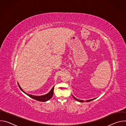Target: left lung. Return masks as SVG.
<instances>
[{
	"mask_svg": "<svg viewBox=\"0 0 126 126\" xmlns=\"http://www.w3.org/2000/svg\"><path fill=\"white\" fill-rule=\"evenodd\" d=\"M73 98L76 100H77V101H79V102H84V101L83 100H79V99H77V98H76L75 97H74L73 96ZM96 98H94V99H91V100H87L86 101H87V102H90V101H92V100H94V99H95Z\"/></svg>",
	"mask_w": 126,
	"mask_h": 126,
	"instance_id": "8db88e82",
	"label": "left lung"
}]
</instances>
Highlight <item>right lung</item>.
Wrapping results in <instances>:
<instances>
[{"mask_svg": "<svg viewBox=\"0 0 126 126\" xmlns=\"http://www.w3.org/2000/svg\"><path fill=\"white\" fill-rule=\"evenodd\" d=\"M20 89L21 90L25 93L23 90L21 89V88L20 87V86L19 85V84H18ZM54 86L52 89L51 90V91L47 94L45 95H43V96H33V95H29V94H26H26H27L28 96H29L30 97L32 98V99H34V100H37V101H41V102H45V101H47L48 100H49V99H50L52 96H53V91H54Z\"/></svg>", "mask_w": 126, "mask_h": 126, "instance_id": "obj_1", "label": "right lung"}]
</instances>
